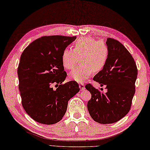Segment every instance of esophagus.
Wrapping results in <instances>:
<instances>
[{
	"mask_svg": "<svg viewBox=\"0 0 150 150\" xmlns=\"http://www.w3.org/2000/svg\"><path fill=\"white\" fill-rule=\"evenodd\" d=\"M79 88L81 89V90L83 91V90H85V85H83V83H79Z\"/></svg>",
	"mask_w": 150,
	"mask_h": 150,
	"instance_id": "esophagus-1",
	"label": "esophagus"
}]
</instances>
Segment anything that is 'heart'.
<instances>
[{
  "label": "heart",
  "mask_w": 150,
  "mask_h": 150,
  "mask_svg": "<svg viewBox=\"0 0 150 150\" xmlns=\"http://www.w3.org/2000/svg\"><path fill=\"white\" fill-rule=\"evenodd\" d=\"M74 50L65 48L62 54V62L65 68L74 69L79 58L81 57V65L69 73V78L74 81L83 83L88 79L93 72H100L106 64L108 49L103 42L92 38H82L76 41Z\"/></svg>",
  "instance_id": "obj_1"
}]
</instances>
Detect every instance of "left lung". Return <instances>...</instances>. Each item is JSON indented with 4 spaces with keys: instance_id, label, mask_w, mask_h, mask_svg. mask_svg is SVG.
<instances>
[{
    "instance_id": "8db88e82",
    "label": "left lung",
    "mask_w": 150,
    "mask_h": 150,
    "mask_svg": "<svg viewBox=\"0 0 150 150\" xmlns=\"http://www.w3.org/2000/svg\"><path fill=\"white\" fill-rule=\"evenodd\" d=\"M106 64L93 80L107 92L102 93L90 84L85 86L92 95L87 108L91 117L102 124L119 121L129 112L135 93L137 69L133 57L117 40L108 38Z\"/></svg>"
}]
</instances>
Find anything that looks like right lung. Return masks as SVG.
Segmentation results:
<instances>
[{"instance_id": "obj_1", "label": "right lung", "mask_w": 150, "mask_h": 150, "mask_svg": "<svg viewBox=\"0 0 150 150\" xmlns=\"http://www.w3.org/2000/svg\"><path fill=\"white\" fill-rule=\"evenodd\" d=\"M76 39V36H45L30 43L21 54L18 68L21 103L38 123L52 125L60 122L68 101L80 90L74 81L62 84L67 73L62 54ZM53 84L59 85L54 90Z\"/></svg>"}]
</instances>
